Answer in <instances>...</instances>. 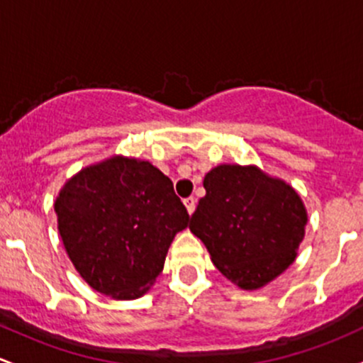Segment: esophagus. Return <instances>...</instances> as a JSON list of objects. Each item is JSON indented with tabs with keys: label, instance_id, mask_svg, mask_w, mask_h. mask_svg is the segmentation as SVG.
<instances>
[{
	"label": "esophagus",
	"instance_id": "esophagus-1",
	"mask_svg": "<svg viewBox=\"0 0 363 363\" xmlns=\"http://www.w3.org/2000/svg\"><path fill=\"white\" fill-rule=\"evenodd\" d=\"M183 203H185V208L186 211H189V215H192V213L196 211V199H194V197H186Z\"/></svg>",
	"mask_w": 363,
	"mask_h": 363
}]
</instances>
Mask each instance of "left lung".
I'll return each mask as SVG.
<instances>
[{
	"instance_id": "obj_1",
	"label": "left lung",
	"mask_w": 363,
	"mask_h": 363,
	"mask_svg": "<svg viewBox=\"0 0 363 363\" xmlns=\"http://www.w3.org/2000/svg\"><path fill=\"white\" fill-rule=\"evenodd\" d=\"M203 185L189 227L227 279L257 290L294 264L308 213L289 183L257 166L220 164Z\"/></svg>"
}]
</instances>
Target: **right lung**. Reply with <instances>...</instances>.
<instances>
[{
  "mask_svg": "<svg viewBox=\"0 0 363 363\" xmlns=\"http://www.w3.org/2000/svg\"><path fill=\"white\" fill-rule=\"evenodd\" d=\"M54 209L74 269L96 292L121 301L148 292L189 225L173 182L148 160L122 155L69 178Z\"/></svg>",
  "mask_w": 363,
  "mask_h": 363,
  "instance_id": "add662e5",
  "label": "right lung"
}]
</instances>
